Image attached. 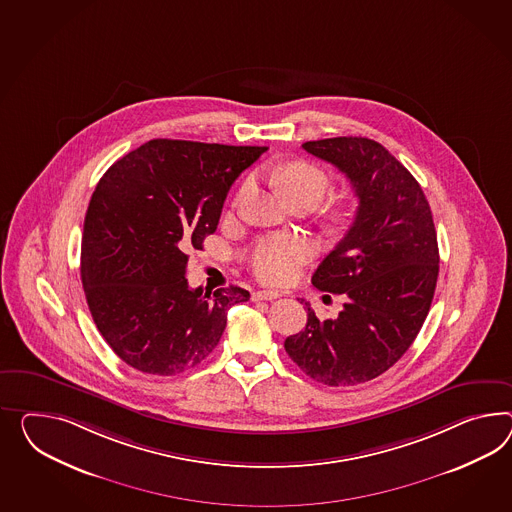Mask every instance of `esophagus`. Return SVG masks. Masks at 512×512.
Wrapping results in <instances>:
<instances>
[{
  "label": "esophagus",
  "mask_w": 512,
  "mask_h": 512,
  "mask_svg": "<svg viewBox=\"0 0 512 512\" xmlns=\"http://www.w3.org/2000/svg\"><path fill=\"white\" fill-rule=\"evenodd\" d=\"M280 293L278 291H271V289H260V291H254L252 293V301H273L278 299Z\"/></svg>",
  "instance_id": "esophagus-1"
}]
</instances>
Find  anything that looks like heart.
Here are the masks:
<instances>
[{
    "label": "heart",
    "instance_id": "heart-1",
    "mask_svg": "<svg viewBox=\"0 0 512 512\" xmlns=\"http://www.w3.org/2000/svg\"><path fill=\"white\" fill-rule=\"evenodd\" d=\"M275 182L288 202H310L315 206L328 193L330 178L327 172L321 171L312 163L293 161L278 169ZM249 184L243 185L237 198L243 197L249 191ZM340 219V217H338ZM306 258V247L301 239L291 236H275L262 239L249 256L252 273L263 282L269 284H284L289 282L299 263Z\"/></svg>",
    "mask_w": 512,
    "mask_h": 512
}]
</instances>
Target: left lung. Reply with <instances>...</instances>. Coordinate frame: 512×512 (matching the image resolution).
<instances>
[{"instance_id": "1", "label": "left lung", "mask_w": 512, "mask_h": 512, "mask_svg": "<svg viewBox=\"0 0 512 512\" xmlns=\"http://www.w3.org/2000/svg\"><path fill=\"white\" fill-rule=\"evenodd\" d=\"M302 148L338 167L358 210L312 282L345 297L336 319H317L284 341L289 358L327 386H354L394 366L416 340L433 302L438 243L416 178L377 141L332 137Z\"/></svg>"}]
</instances>
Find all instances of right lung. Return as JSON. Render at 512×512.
Returning <instances> with one entry per match:
<instances>
[{"label":"right lung","instance_id":"right-lung-1","mask_svg":"<svg viewBox=\"0 0 512 512\" xmlns=\"http://www.w3.org/2000/svg\"><path fill=\"white\" fill-rule=\"evenodd\" d=\"M267 146L154 139L115 161L92 193L81 282L107 345L137 371L171 377L210 356L247 289L189 288L187 252L217 230L237 176Z\"/></svg>","mask_w":512,"mask_h":512}]
</instances>
